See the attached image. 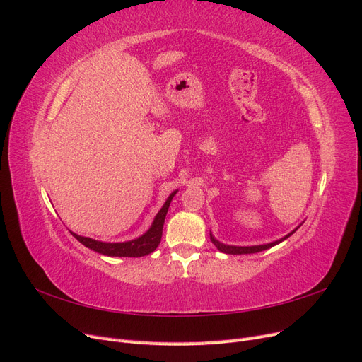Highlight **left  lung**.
Segmentation results:
<instances>
[{
  "label": "left lung",
  "instance_id": "1",
  "mask_svg": "<svg viewBox=\"0 0 362 362\" xmlns=\"http://www.w3.org/2000/svg\"><path fill=\"white\" fill-rule=\"evenodd\" d=\"M298 228H300V225L298 226ZM298 228H294L291 233H288L286 237H282V238H279V240H275V242H272V243H267V245H255V246H233V245H225V243H222V242H218V240L210 233V240L213 242V245L221 250V252H223V254H229V255H242V254H257V252H261V250H266V249H270V247H273V246H276V245H279L281 242H284V240H287L291 234H294L296 231H298Z\"/></svg>",
  "mask_w": 362,
  "mask_h": 362
}]
</instances>
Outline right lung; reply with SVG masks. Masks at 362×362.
<instances>
[{
    "instance_id": "right-lung-1",
    "label": "right lung",
    "mask_w": 362,
    "mask_h": 362,
    "mask_svg": "<svg viewBox=\"0 0 362 362\" xmlns=\"http://www.w3.org/2000/svg\"><path fill=\"white\" fill-rule=\"evenodd\" d=\"M178 190H175L169 194V198L166 199V202L163 204L161 210L156 214L154 222L151 223L149 229L141 234L137 238L128 240V242H116V243H108V242H100V240H95L90 237H83L71 231V234L78 240L81 245H84L86 247H89L98 254L101 255H107V257H145L149 255L151 252H154L157 249V246L161 242V234H163V225H164V218H166L169 205L173 199V196L177 194Z\"/></svg>"
}]
</instances>
